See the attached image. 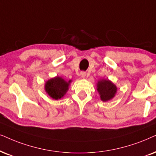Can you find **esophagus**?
<instances>
[{
    "instance_id": "1",
    "label": "esophagus",
    "mask_w": 156,
    "mask_h": 156,
    "mask_svg": "<svg viewBox=\"0 0 156 156\" xmlns=\"http://www.w3.org/2000/svg\"><path fill=\"white\" fill-rule=\"evenodd\" d=\"M86 72H84V71L80 72V76H81L82 78H85V77H86Z\"/></svg>"
}]
</instances>
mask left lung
<instances>
[{
	"label": "left lung",
	"mask_w": 156,
	"mask_h": 156,
	"mask_svg": "<svg viewBox=\"0 0 156 156\" xmlns=\"http://www.w3.org/2000/svg\"><path fill=\"white\" fill-rule=\"evenodd\" d=\"M97 90L102 101H107L115 95L117 87L109 80H101L98 82Z\"/></svg>",
	"instance_id": "1"
}]
</instances>
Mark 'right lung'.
I'll return each mask as SVG.
<instances>
[{"label": "right lung", "mask_w": 156, "mask_h": 156, "mask_svg": "<svg viewBox=\"0 0 156 156\" xmlns=\"http://www.w3.org/2000/svg\"><path fill=\"white\" fill-rule=\"evenodd\" d=\"M70 80L66 82L60 77H55L54 78L49 80L45 83V90L50 97L55 100L60 99L66 94L68 90V86Z\"/></svg>", "instance_id": "obj_1"}]
</instances>
